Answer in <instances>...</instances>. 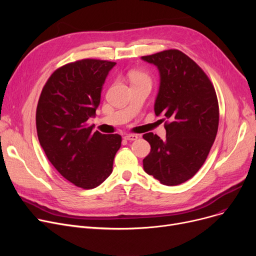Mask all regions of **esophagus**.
Here are the masks:
<instances>
[{
    "instance_id": "obj_1",
    "label": "esophagus",
    "mask_w": 256,
    "mask_h": 256,
    "mask_svg": "<svg viewBox=\"0 0 256 256\" xmlns=\"http://www.w3.org/2000/svg\"><path fill=\"white\" fill-rule=\"evenodd\" d=\"M124 139L128 140V141H134V140L138 139V136L135 135V134H128V135L124 136Z\"/></svg>"
}]
</instances>
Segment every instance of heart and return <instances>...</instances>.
Wrapping results in <instances>:
<instances>
[{"mask_svg":"<svg viewBox=\"0 0 256 256\" xmlns=\"http://www.w3.org/2000/svg\"><path fill=\"white\" fill-rule=\"evenodd\" d=\"M128 78L130 80L132 85V84H138V83H152V78L148 74H146L144 72H139V70H132L128 74Z\"/></svg>","mask_w":256,"mask_h":256,"instance_id":"heart-1","label":"heart"}]
</instances>
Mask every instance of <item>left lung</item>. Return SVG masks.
<instances>
[{
  "label": "left lung",
  "instance_id": "1",
  "mask_svg": "<svg viewBox=\"0 0 256 256\" xmlns=\"http://www.w3.org/2000/svg\"><path fill=\"white\" fill-rule=\"evenodd\" d=\"M142 59L158 66L160 84L154 112L167 119L165 140L154 132L143 135L152 147L143 160V168L160 184L178 186L195 176L216 139V90L202 68L178 50H166Z\"/></svg>",
  "mask_w": 256,
  "mask_h": 256
}]
</instances>
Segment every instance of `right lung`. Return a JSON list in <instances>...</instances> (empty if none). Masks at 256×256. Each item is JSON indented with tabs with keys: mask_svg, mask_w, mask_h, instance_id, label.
I'll return each mask as SVG.
<instances>
[{
	"mask_svg": "<svg viewBox=\"0 0 256 256\" xmlns=\"http://www.w3.org/2000/svg\"><path fill=\"white\" fill-rule=\"evenodd\" d=\"M115 62L82 59L54 72L39 96L36 130L40 145L61 176L82 189H93L112 173L121 146L118 134L93 132L104 80Z\"/></svg>",
	"mask_w": 256,
	"mask_h": 256,
	"instance_id": "add662e5",
	"label": "right lung"
}]
</instances>
